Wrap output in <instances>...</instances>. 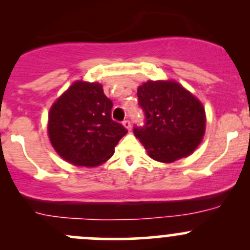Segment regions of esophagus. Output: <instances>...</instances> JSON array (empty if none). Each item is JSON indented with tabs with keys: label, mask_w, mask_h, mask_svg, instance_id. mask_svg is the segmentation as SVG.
<instances>
[{
	"label": "esophagus",
	"mask_w": 250,
	"mask_h": 250,
	"mask_svg": "<svg viewBox=\"0 0 250 250\" xmlns=\"http://www.w3.org/2000/svg\"><path fill=\"white\" fill-rule=\"evenodd\" d=\"M123 125H125V129H128V130H130V128H132V123H130L129 120L123 121Z\"/></svg>",
	"instance_id": "1"
}]
</instances>
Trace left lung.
<instances>
[{
	"label": "left lung",
	"mask_w": 250,
	"mask_h": 250,
	"mask_svg": "<svg viewBox=\"0 0 250 250\" xmlns=\"http://www.w3.org/2000/svg\"><path fill=\"white\" fill-rule=\"evenodd\" d=\"M145 115L134 135L155 161L172 163L191 155L206 132L202 103L174 81H147L138 88Z\"/></svg>",
	"instance_id": "8db88e82"
}]
</instances>
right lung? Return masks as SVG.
Segmentation results:
<instances>
[{
    "label": "right lung",
    "instance_id": "1",
    "mask_svg": "<svg viewBox=\"0 0 250 250\" xmlns=\"http://www.w3.org/2000/svg\"><path fill=\"white\" fill-rule=\"evenodd\" d=\"M112 105L100 83H72L48 115V135L58 155L75 166L106 162L128 132L111 118Z\"/></svg>",
    "mask_w": 250,
    "mask_h": 250
}]
</instances>
